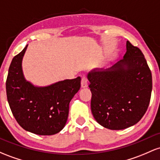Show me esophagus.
I'll use <instances>...</instances> for the list:
<instances>
[{"mask_svg":"<svg viewBox=\"0 0 160 160\" xmlns=\"http://www.w3.org/2000/svg\"><path fill=\"white\" fill-rule=\"evenodd\" d=\"M88 85V80L85 76H83L81 78V87L82 88H85Z\"/></svg>","mask_w":160,"mask_h":160,"instance_id":"obj_1","label":"esophagus"}]
</instances>
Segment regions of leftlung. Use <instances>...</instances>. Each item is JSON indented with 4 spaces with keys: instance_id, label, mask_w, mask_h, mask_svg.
Returning <instances> with one entry per match:
<instances>
[{
    "instance_id": "left-lung-1",
    "label": "left lung",
    "mask_w": 160,
    "mask_h": 160,
    "mask_svg": "<svg viewBox=\"0 0 160 160\" xmlns=\"http://www.w3.org/2000/svg\"><path fill=\"white\" fill-rule=\"evenodd\" d=\"M124 58L108 69L87 75L92 92L91 111L104 128L122 130L137 124L147 112L152 92V73L140 48L129 41Z\"/></svg>"
}]
</instances>
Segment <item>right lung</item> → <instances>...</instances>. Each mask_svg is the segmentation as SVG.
I'll return each mask as SVG.
<instances>
[{"label": "right lung", "mask_w": 160, "mask_h": 160, "mask_svg": "<svg viewBox=\"0 0 160 160\" xmlns=\"http://www.w3.org/2000/svg\"><path fill=\"white\" fill-rule=\"evenodd\" d=\"M28 45L16 55L6 81L8 101L18 124L38 135H53L64 128L72 98L80 88V77L47 87H36L24 77L22 60Z\"/></svg>", "instance_id": "obj_1"}]
</instances>
